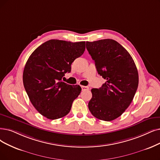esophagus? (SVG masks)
Masks as SVG:
<instances>
[{
    "label": "esophagus",
    "instance_id": "obj_1",
    "mask_svg": "<svg viewBox=\"0 0 160 160\" xmlns=\"http://www.w3.org/2000/svg\"><path fill=\"white\" fill-rule=\"evenodd\" d=\"M81 88H82V91L88 90V87L87 86H81Z\"/></svg>",
    "mask_w": 160,
    "mask_h": 160
}]
</instances>
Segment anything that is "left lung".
<instances>
[{"mask_svg":"<svg viewBox=\"0 0 160 160\" xmlns=\"http://www.w3.org/2000/svg\"><path fill=\"white\" fill-rule=\"evenodd\" d=\"M98 73L106 80L92 88L88 109L95 118L110 121L121 116L135 97L138 74L130 54L117 41L102 39L86 42Z\"/></svg>","mask_w":160,"mask_h":160,"instance_id":"obj_1","label":"left lung"}]
</instances>
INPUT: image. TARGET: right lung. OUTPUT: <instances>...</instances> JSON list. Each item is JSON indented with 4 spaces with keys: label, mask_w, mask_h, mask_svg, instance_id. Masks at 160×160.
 Returning <instances> with one entry per match:
<instances>
[{
    "label": "right lung",
    "mask_w": 160,
    "mask_h": 160,
    "mask_svg": "<svg viewBox=\"0 0 160 160\" xmlns=\"http://www.w3.org/2000/svg\"><path fill=\"white\" fill-rule=\"evenodd\" d=\"M85 42L49 40L37 48L23 69V82L35 109L49 119L64 117L79 95V85L62 81L72 62L84 53Z\"/></svg>",
    "instance_id": "obj_1"
}]
</instances>
